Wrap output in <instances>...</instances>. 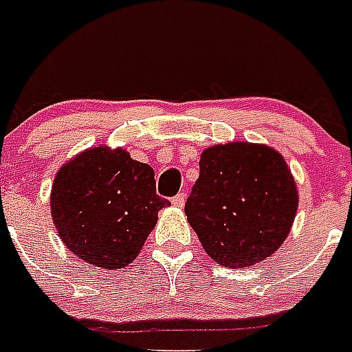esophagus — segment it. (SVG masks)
I'll return each instance as SVG.
<instances>
[{"label": "esophagus", "instance_id": "esophagus-1", "mask_svg": "<svg viewBox=\"0 0 352 352\" xmlns=\"http://www.w3.org/2000/svg\"><path fill=\"white\" fill-rule=\"evenodd\" d=\"M171 203H173V206H179V208H181V206H184V203H186V194H184V192H179V194L171 199Z\"/></svg>", "mask_w": 352, "mask_h": 352}]
</instances>
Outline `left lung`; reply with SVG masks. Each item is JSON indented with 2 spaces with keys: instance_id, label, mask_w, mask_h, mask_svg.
Listing matches in <instances>:
<instances>
[{
  "instance_id": "8db88e82",
  "label": "left lung",
  "mask_w": 352,
  "mask_h": 352,
  "mask_svg": "<svg viewBox=\"0 0 352 352\" xmlns=\"http://www.w3.org/2000/svg\"><path fill=\"white\" fill-rule=\"evenodd\" d=\"M297 201L280 153L232 142L203 151L184 212L206 253L236 270L258 264L283 245Z\"/></svg>"
}]
</instances>
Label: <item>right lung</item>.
<instances>
[{
  "label": "right lung",
  "mask_w": 352,
  "mask_h": 352,
  "mask_svg": "<svg viewBox=\"0 0 352 352\" xmlns=\"http://www.w3.org/2000/svg\"><path fill=\"white\" fill-rule=\"evenodd\" d=\"M166 205L151 166L103 146L64 164L51 190L58 236L80 260L103 270H120L138 256Z\"/></svg>",
  "instance_id": "1"
}]
</instances>
